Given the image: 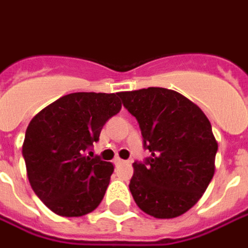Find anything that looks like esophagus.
Instances as JSON below:
<instances>
[{"label": "esophagus", "mask_w": 248, "mask_h": 248, "mask_svg": "<svg viewBox=\"0 0 248 248\" xmlns=\"http://www.w3.org/2000/svg\"><path fill=\"white\" fill-rule=\"evenodd\" d=\"M124 162H125V160L120 159V158H114V160H113V163L116 165V166H120V165H123Z\"/></svg>", "instance_id": "esophagus-1"}]
</instances>
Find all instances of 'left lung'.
Listing matches in <instances>:
<instances>
[{"label":"left lung","mask_w":248,"mask_h":248,"mask_svg":"<svg viewBox=\"0 0 248 248\" xmlns=\"http://www.w3.org/2000/svg\"><path fill=\"white\" fill-rule=\"evenodd\" d=\"M119 97L139 123L150 156L135 162L129 182L136 205L156 218L187 212L215 174L217 141L204 112L174 90L148 88Z\"/></svg>","instance_id":"obj_1"}]
</instances>
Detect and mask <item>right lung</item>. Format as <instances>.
I'll list each match as a JSON object with an SVG mask.
<instances>
[{"mask_svg": "<svg viewBox=\"0 0 248 248\" xmlns=\"http://www.w3.org/2000/svg\"><path fill=\"white\" fill-rule=\"evenodd\" d=\"M120 109L119 93L81 92L63 95L31 120L23 144L27 174L54 213L78 217L100 205L113 165L86 153Z\"/></svg>", "mask_w": 248, "mask_h": 248, "instance_id": "obj_1", "label": "right lung"}]
</instances>
